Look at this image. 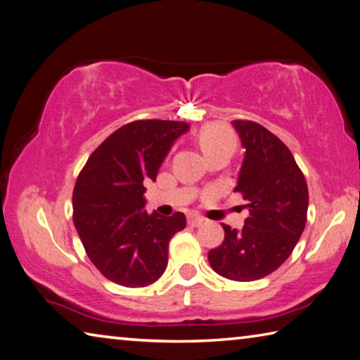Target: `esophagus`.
<instances>
[{
    "instance_id": "esophagus-1",
    "label": "esophagus",
    "mask_w": 360,
    "mask_h": 360,
    "mask_svg": "<svg viewBox=\"0 0 360 360\" xmlns=\"http://www.w3.org/2000/svg\"><path fill=\"white\" fill-rule=\"evenodd\" d=\"M204 221H205V219H204L202 217H196V215L188 217V224H190V226H194V228H198V226L204 224Z\"/></svg>"
}]
</instances>
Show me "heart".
I'll return each instance as SVG.
<instances>
[{"label":"heart","instance_id":"obj_1","mask_svg":"<svg viewBox=\"0 0 360 360\" xmlns=\"http://www.w3.org/2000/svg\"><path fill=\"white\" fill-rule=\"evenodd\" d=\"M199 143L200 148L204 150L205 156L209 158L212 155L218 153L223 150H232L236 148V136L231 129L221 124H207L199 132Z\"/></svg>","mask_w":360,"mask_h":360}]
</instances>
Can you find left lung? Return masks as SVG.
Segmentation results:
<instances>
[{
  "label": "left lung",
  "instance_id": "8db88e82",
  "mask_svg": "<svg viewBox=\"0 0 360 360\" xmlns=\"http://www.w3.org/2000/svg\"><path fill=\"white\" fill-rule=\"evenodd\" d=\"M245 148L236 190L250 217L242 231L223 224L224 240L209 262L232 281H255L275 272L297 245L307 224L308 186L289 148L259 123L234 120Z\"/></svg>",
  "mask_w": 360,
  "mask_h": 360
}]
</instances>
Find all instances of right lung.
<instances>
[{
	"instance_id": "1",
	"label": "right lung",
	"mask_w": 360,
	"mask_h": 360,
	"mask_svg": "<svg viewBox=\"0 0 360 360\" xmlns=\"http://www.w3.org/2000/svg\"><path fill=\"white\" fill-rule=\"evenodd\" d=\"M185 122L136 120L93 151L72 193V219L90 261L107 280L126 288L155 283L167 267L169 240L186 226L181 212L148 215L145 186L156 180Z\"/></svg>"
}]
</instances>
